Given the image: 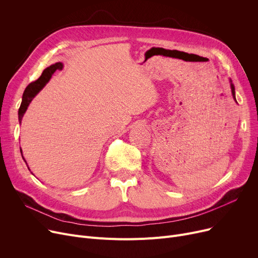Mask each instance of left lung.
Segmentation results:
<instances>
[{"instance_id":"left-lung-1","label":"left lung","mask_w":258,"mask_h":258,"mask_svg":"<svg viewBox=\"0 0 258 258\" xmlns=\"http://www.w3.org/2000/svg\"><path fill=\"white\" fill-rule=\"evenodd\" d=\"M231 92H232V95H233V98H234V100L236 101V98H235V89H234V86L232 85V83H231Z\"/></svg>"}]
</instances>
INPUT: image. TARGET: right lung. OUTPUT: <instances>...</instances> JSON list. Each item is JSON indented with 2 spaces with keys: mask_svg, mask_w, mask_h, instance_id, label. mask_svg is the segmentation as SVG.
<instances>
[{
  "mask_svg": "<svg viewBox=\"0 0 258 258\" xmlns=\"http://www.w3.org/2000/svg\"><path fill=\"white\" fill-rule=\"evenodd\" d=\"M61 69H62V63L61 62H56L54 64H51L50 67L47 68V69L44 70V72L42 73V75H40V77L37 80L33 81V83L28 85V87L25 89L24 94H23V98H22V103H21V106L19 108V121H20V123L22 122V119H23V116H24L25 112L27 111V107H28V105L30 104L32 99L35 97V95L46 86V84L50 80V78L52 77L54 72H55L56 70H61Z\"/></svg>",
  "mask_w": 258,
  "mask_h": 258,
  "instance_id": "obj_1",
  "label": "right lung"
}]
</instances>
